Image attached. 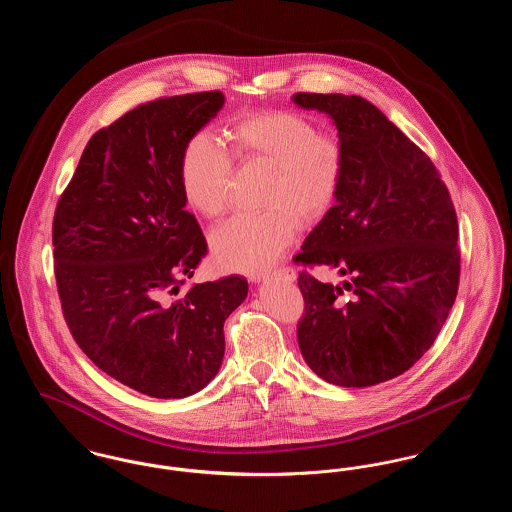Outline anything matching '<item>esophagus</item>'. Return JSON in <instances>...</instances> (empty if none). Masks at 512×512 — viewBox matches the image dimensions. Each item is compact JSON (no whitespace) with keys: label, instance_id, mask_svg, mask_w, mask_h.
<instances>
[{"label":"esophagus","instance_id":"esophagus-1","mask_svg":"<svg viewBox=\"0 0 512 512\" xmlns=\"http://www.w3.org/2000/svg\"><path fill=\"white\" fill-rule=\"evenodd\" d=\"M268 280H278V282H284V284H292L293 280H295V272H293L292 268H282V270H278V272H274V274L255 276V278H253L255 284L268 282Z\"/></svg>","mask_w":512,"mask_h":512}]
</instances>
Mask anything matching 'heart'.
<instances>
[{
	"mask_svg": "<svg viewBox=\"0 0 512 512\" xmlns=\"http://www.w3.org/2000/svg\"><path fill=\"white\" fill-rule=\"evenodd\" d=\"M228 140L238 161L272 169L263 215H238L211 234L220 267L261 274L290 249L301 224H315L340 194L345 153L340 140L320 134L293 111H257L232 122ZM232 157L209 132H197L182 151L180 186L195 213L215 219L228 205Z\"/></svg>",
	"mask_w": 512,
	"mask_h": 512,
	"instance_id": "obj_1",
	"label": "heart"
}]
</instances>
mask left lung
<instances>
[{
    "mask_svg": "<svg viewBox=\"0 0 512 512\" xmlns=\"http://www.w3.org/2000/svg\"><path fill=\"white\" fill-rule=\"evenodd\" d=\"M292 101L328 115L345 153L336 205L295 263L332 268L347 280L334 286L299 274V349L328 384L376 386L432 347L455 303V207L430 157L370 101L301 92ZM343 289L352 292L345 300Z\"/></svg>",
    "mask_w": 512,
    "mask_h": 512,
    "instance_id": "8db88e82",
    "label": "left lung"
}]
</instances>
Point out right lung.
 <instances>
[{"label": "right lung", "mask_w": 512, "mask_h": 512, "mask_svg": "<svg viewBox=\"0 0 512 512\" xmlns=\"http://www.w3.org/2000/svg\"><path fill=\"white\" fill-rule=\"evenodd\" d=\"M222 105V92L155 99L101 128L53 217L74 341L99 370L157 399L194 395L217 376L224 320L249 290L232 274L173 297L207 255L182 195V151Z\"/></svg>", "instance_id": "right-lung-1"}]
</instances>
